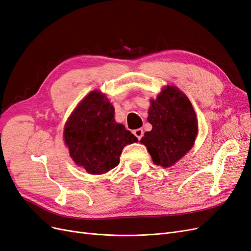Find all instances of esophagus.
Instances as JSON below:
<instances>
[{"instance_id":"esophagus-1","label":"esophagus","mask_w":251,"mask_h":251,"mask_svg":"<svg viewBox=\"0 0 251 251\" xmlns=\"http://www.w3.org/2000/svg\"><path fill=\"white\" fill-rule=\"evenodd\" d=\"M133 134L136 136V137H137L138 140H140L143 136V130L142 128H136V130L133 131Z\"/></svg>"}]
</instances>
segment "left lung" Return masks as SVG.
<instances>
[{"label": "left lung", "mask_w": 251, "mask_h": 251, "mask_svg": "<svg viewBox=\"0 0 251 251\" xmlns=\"http://www.w3.org/2000/svg\"><path fill=\"white\" fill-rule=\"evenodd\" d=\"M149 123L153 126L140 142L147 147L155 164L169 168L192 149L198 125L186 95L176 87L164 88L151 100Z\"/></svg>", "instance_id": "obj_1"}]
</instances>
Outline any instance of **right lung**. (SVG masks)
I'll return each instance as SVG.
<instances>
[{
	"mask_svg": "<svg viewBox=\"0 0 251 251\" xmlns=\"http://www.w3.org/2000/svg\"><path fill=\"white\" fill-rule=\"evenodd\" d=\"M64 138L74 162L93 175L117 166L125 146L137 141L124 125L115 123L113 105L98 91L88 94L74 110Z\"/></svg>",
	"mask_w": 251,
	"mask_h": 251,
	"instance_id": "obj_1",
	"label": "right lung"
}]
</instances>
